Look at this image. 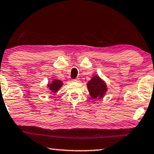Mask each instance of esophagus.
Listing matches in <instances>:
<instances>
[{"label":"esophagus","mask_w":154,"mask_h":154,"mask_svg":"<svg viewBox=\"0 0 154 154\" xmlns=\"http://www.w3.org/2000/svg\"><path fill=\"white\" fill-rule=\"evenodd\" d=\"M72 81H73V82H79L80 80H79V79H73Z\"/></svg>","instance_id":"esophagus-1"}]
</instances>
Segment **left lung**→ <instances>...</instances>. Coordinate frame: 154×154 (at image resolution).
<instances>
[{
    "mask_svg": "<svg viewBox=\"0 0 154 154\" xmlns=\"http://www.w3.org/2000/svg\"><path fill=\"white\" fill-rule=\"evenodd\" d=\"M87 88L91 97L94 99L100 100L108 91L106 81L98 75H94L87 83Z\"/></svg>",
    "mask_w": 154,
    "mask_h": 154,
    "instance_id": "obj_1",
    "label": "left lung"
}]
</instances>
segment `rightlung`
Listing matches in <instances>:
<instances>
[{
	"label": "right lung",
	"instance_id": "right-lung-1",
	"mask_svg": "<svg viewBox=\"0 0 154 154\" xmlns=\"http://www.w3.org/2000/svg\"><path fill=\"white\" fill-rule=\"evenodd\" d=\"M63 82L62 81L56 79H52V81H48L46 86L47 90H48L47 93H48L50 95L56 94L63 86Z\"/></svg>",
	"mask_w": 154,
	"mask_h": 154
}]
</instances>
